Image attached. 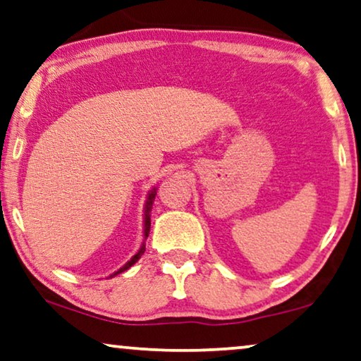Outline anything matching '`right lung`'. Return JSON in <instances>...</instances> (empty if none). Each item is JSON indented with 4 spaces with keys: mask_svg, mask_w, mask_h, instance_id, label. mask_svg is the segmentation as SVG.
Segmentation results:
<instances>
[{
    "mask_svg": "<svg viewBox=\"0 0 361 361\" xmlns=\"http://www.w3.org/2000/svg\"><path fill=\"white\" fill-rule=\"evenodd\" d=\"M155 195H157V191H155V190L150 191L149 196H147V202H146V219H144V236H146V238L149 236V230H150V214L149 212H150V209H152V202H154V199H155ZM144 251H146V245H142L141 250L137 251V255H134L131 259H129L126 264L120 269V271H116L115 274H113V276H116V274H120V272H125L126 269H129V267L134 264V262H137L139 257L144 255Z\"/></svg>",
    "mask_w": 361,
    "mask_h": 361,
    "instance_id": "add662e5",
    "label": "right lung"
}]
</instances>
